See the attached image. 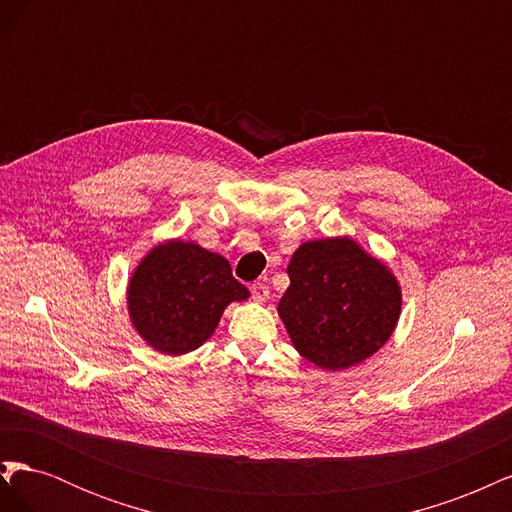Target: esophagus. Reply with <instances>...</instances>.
Masks as SVG:
<instances>
[{
	"instance_id": "34e87169",
	"label": "esophagus",
	"mask_w": 512,
	"mask_h": 512,
	"mask_svg": "<svg viewBox=\"0 0 512 512\" xmlns=\"http://www.w3.org/2000/svg\"><path fill=\"white\" fill-rule=\"evenodd\" d=\"M250 290H252V299L254 301H267L269 299V286L267 284H262V282H256V284H252L250 286Z\"/></svg>"
}]
</instances>
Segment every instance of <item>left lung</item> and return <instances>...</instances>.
<instances>
[{"instance_id":"1","label":"left lung","mask_w":512,"mask_h":512,"mask_svg":"<svg viewBox=\"0 0 512 512\" xmlns=\"http://www.w3.org/2000/svg\"><path fill=\"white\" fill-rule=\"evenodd\" d=\"M288 277L277 312L307 361L339 371L365 361L391 337L401 309L397 280L354 241L303 243Z\"/></svg>"}]
</instances>
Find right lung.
I'll return each instance as SVG.
<instances>
[{
  "label": "right lung",
  "instance_id": "1",
  "mask_svg": "<svg viewBox=\"0 0 512 512\" xmlns=\"http://www.w3.org/2000/svg\"><path fill=\"white\" fill-rule=\"evenodd\" d=\"M250 297L228 260L196 243L170 241L138 265L128 303L136 331L166 354H185L207 342L224 307Z\"/></svg>",
  "mask_w": 512,
  "mask_h": 512
}]
</instances>
